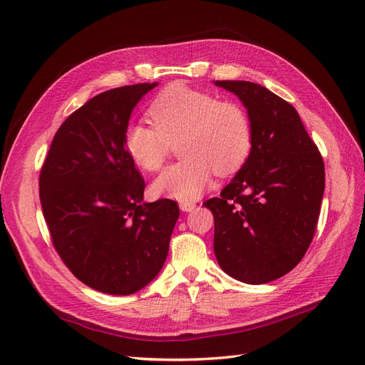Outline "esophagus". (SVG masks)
Segmentation results:
<instances>
[{"instance_id": "esophagus-1", "label": "esophagus", "mask_w": 365, "mask_h": 365, "mask_svg": "<svg viewBox=\"0 0 365 365\" xmlns=\"http://www.w3.org/2000/svg\"><path fill=\"white\" fill-rule=\"evenodd\" d=\"M196 207L195 201H181L180 202V208L182 212H192V210Z\"/></svg>"}]
</instances>
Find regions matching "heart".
Instances as JSON below:
<instances>
[{
  "label": "heart",
  "mask_w": 365,
  "mask_h": 365,
  "mask_svg": "<svg viewBox=\"0 0 365 365\" xmlns=\"http://www.w3.org/2000/svg\"><path fill=\"white\" fill-rule=\"evenodd\" d=\"M153 125L134 121L125 132V149L140 169L157 172L178 141L180 163L165 169L152 190L178 201H193L219 176L236 173L252 149V123L247 109L215 94L172 83L149 106Z\"/></svg>",
  "instance_id": "obj_1"
}]
</instances>
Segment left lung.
<instances>
[{"instance_id": "8db88e82", "label": "left lung", "mask_w": 365, "mask_h": 365, "mask_svg": "<svg viewBox=\"0 0 365 365\" xmlns=\"http://www.w3.org/2000/svg\"><path fill=\"white\" fill-rule=\"evenodd\" d=\"M248 109L252 149L219 197L215 217L219 267L248 284L294 269L314 239L324 193V161L297 109L264 86L216 81Z\"/></svg>"}]
</instances>
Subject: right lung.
I'll use <instances>...</instances> for the list:
<instances>
[{
    "mask_svg": "<svg viewBox=\"0 0 365 365\" xmlns=\"http://www.w3.org/2000/svg\"><path fill=\"white\" fill-rule=\"evenodd\" d=\"M158 83L114 88L63 121L39 173L51 244L76 279L129 295L155 279L169 252L178 204L143 202L145 180L125 149L132 109Z\"/></svg>",
    "mask_w": 365,
    "mask_h": 365,
    "instance_id": "1",
    "label": "right lung"
}]
</instances>
